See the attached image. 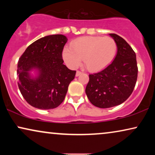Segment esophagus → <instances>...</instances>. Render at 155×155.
Here are the masks:
<instances>
[{
  "instance_id": "obj_1",
  "label": "esophagus",
  "mask_w": 155,
  "mask_h": 155,
  "mask_svg": "<svg viewBox=\"0 0 155 155\" xmlns=\"http://www.w3.org/2000/svg\"><path fill=\"white\" fill-rule=\"evenodd\" d=\"M81 74H82V73L81 71H78L77 72H76V74H75V75L77 76V77H78V76L80 75H81Z\"/></svg>"
}]
</instances>
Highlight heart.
<instances>
[{
    "instance_id": "heart-1",
    "label": "heart",
    "mask_w": 155,
    "mask_h": 155,
    "mask_svg": "<svg viewBox=\"0 0 155 155\" xmlns=\"http://www.w3.org/2000/svg\"><path fill=\"white\" fill-rule=\"evenodd\" d=\"M118 46L110 37H84L74 40L71 48L63 51V58L67 65L75 69L83 58L87 68L91 71H101L114 60Z\"/></svg>"
}]
</instances>
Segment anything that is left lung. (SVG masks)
<instances>
[{
    "mask_svg": "<svg viewBox=\"0 0 155 155\" xmlns=\"http://www.w3.org/2000/svg\"><path fill=\"white\" fill-rule=\"evenodd\" d=\"M118 46L117 54L111 64L99 73L89 75L85 92L89 100L99 108H110L124 103L136 84V55L126 40L109 34Z\"/></svg>",
    "mask_w": 155,
    "mask_h": 155,
    "instance_id": "obj_1",
    "label": "left lung"
}]
</instances>
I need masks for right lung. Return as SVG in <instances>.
<instances>
[{
  "mask_svg": "<svg viewBox=\"0 0 155 155\" xmlns=\"http://www.w3.org/2000/svg\"><path fill=\"white\" fill-rule=\"evenodd\" d=\"M68 39L63 35H48L30 44L19 58L18 84L27 102L39 109H52L64 100L76 71L63 64L62 52ZM38 70L37 77L29 72Z\"/></svg>",
  "mask_w": 155,
  "mask_h": 155,
  "instance_id": "obj_1",
  "label": "right lung"
}]
</instances>
